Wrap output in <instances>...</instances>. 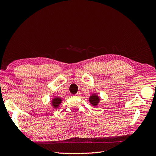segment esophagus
Wrapping results in <instances>:
<instances>
[{
	"label": "esophagus",
	"instance_id": "esophagus-1",
	"mask_svg": "<svg viewBox=\"0 0 156 156\" xmlns=\"http://www.w3.org/2000/svg\"><path fill=\"white\" fill-rule=\"evenodd\" d=\"M80 95H81V92H78L76 94H75V96H77V97H79V96H80Z\"/></svg>",
	"mask_w": 156,
	"mask_h": 156
}]
</instances>
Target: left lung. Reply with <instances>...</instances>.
Returning a JSON list of instances; mask_svg holds the SVG:
<instances>
[{
    "mask_svg": "<svg viewBox=\"0 0 156 156\" xmlns=\"http://www.w3.org/2000/svg\"><path fill=\"white\" fill-rule=\"evenodd\" d=\"M100 98H99L97 95H96V94H94V95L91 96L89 98V101L93 106H96L98 105V103H99V101H100Z\"/></svg>",
    "mask_w": 156,
    "mask_h": 156,
    "instance_id": "8db88e82",
    "label": "left lung"
}]
</instances>
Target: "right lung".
Segmentation results:
<instances>
[{
	"instance_id": "right-lung-1",
	"label": "right lung",
	"mask_w": 156,
	"mask_h": 156,
	"mask_svg": "<svg viewBox=\"0 0 156 156\" xmlns=\"http://www.w3.org/2000/svg\"><path fill=\"white\" fill-rule=\"evenodd\" d=\"M52 105H53L55 108H57L58 105L60 104L61 102H62V100L60 98H55L52 100Z\"/></svg>"
}]
</instances>
